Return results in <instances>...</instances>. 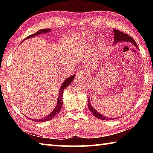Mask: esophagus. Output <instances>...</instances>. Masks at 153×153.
Returning a JSON list of instances; mask_svg holds the SVG:
<instances>
[{
    "instance_id": "1",
    "label": "esophagus",
    "mask_w": 153,
    "mask_h": 153,
    "mask_svg": "<svg viewBox=\"0 0 153 153\" xmlns=\"http://www.w3.org/2000/svg\"><path fill=\"white\" fill-rule=\"evenodd\" d=\"M77 76H82V77L86 76V72L84 70H82V69H79V70L77 71Z\"/></svg>"
}]
</instances>
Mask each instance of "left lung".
I'll return each instance as SVG.
<instances>
[{
    "label": "left lung",
    "instance_id": "8db88e82",
    "mask_svg": "<svg viewBox=\"0 0 153 153\" xmlns=\"http://www.w3.org/2000/svg\"><path fill=\"white\" fill-rule=\"evenodd\" d=\"M113 32H114V40H115V43L117 42H120V41H128V42H130L131 43L134 44V45H135L136 46V48H138V46H137L136 42L134 41L132 38L130 36H129L128 33H126L123 32H121L120 30H116V29H113ZM88 107L90 111H91L92 113L96 117H97L98 119H100V120H113L114 119H111V118H107L106 117V116H103L101 114H100L98 112H97L96 111L93 107L92 106L91 102L90 101V99L88 98ZM117 119V118H116Z\"/></svg>",
    "mask_w": 153,
    "mask_h": 153
}]
</instances>
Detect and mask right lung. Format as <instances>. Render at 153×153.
Returning a JSON list of instances; mask_svg holds the SVG:
<instances>
[{
    "mask_svg": "<svg viewBox=\"0 0 153 153\" xmlns=\"http://www.w3.org/2000/svg\"><path fill=\"white\" fill-rule=\"evenodd\" d=\"M50 31H51L50 29L40 30H38V32H36L35 33H33V34L28 36L27 37L25 38L23 41H24L25 39H28V38H30L32 37H34V36H37V35H39V34H40V33H46L48 32H50ZM75 76H76V75L74 74V75H73V76L69 77L68 78H67L65 79V81H64V82L63 83V84H62L60 90H59V96H58L57 105L56 106L55 109L52 111V113H51L48 116H46V117H45V118L39 119V120H33V119H30V120H32L33 121H36V122H45V121L51 120L53 118L55 117L56 115H57V114L59 112H60L61 110L62 105H63V101H62V94H63V90L66 88V87L68 86L69 85L71 84L72 81H73V79H74V77H75Z\"/></svg>",
    "mask_w": 153,
    "mask_h": 153,
    "instance_id": "right-lung-1",
    "label": "right lung"
}]
</instances>
